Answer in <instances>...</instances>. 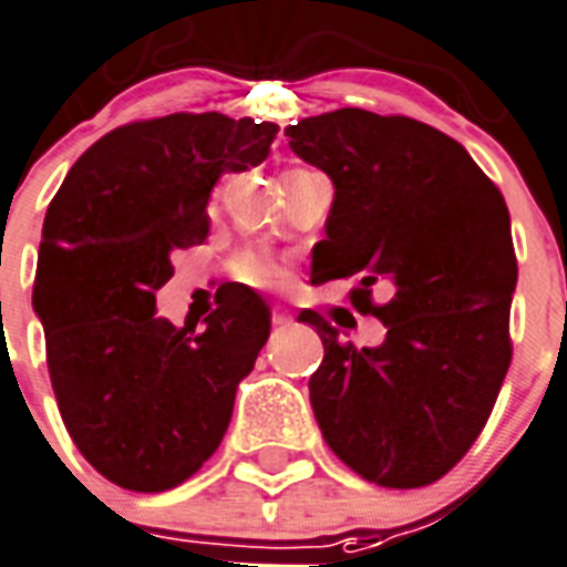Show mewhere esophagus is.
Returning a JSON list of instances; mask_svg holds the SVG:
<instances>
[{
  "mask_svg": "<svg viewBox=\"0 0 567 567\" xmlns=\"http://www.w3.org/2000/svg\"><path fill=\"white\" fill-rule=\"evenodd\" d=\"M271 324H275V328H287V324H292V316H289L287 310L275 307V310H271Z\"/></svg>",
  "mask_w": 567,
  "mask_h": 567,
  "instance_id": "1",
  "label": "esophagus"
}]
</instances>
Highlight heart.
Wrapping results in <instances>:
<instances>
[{"mask_svg": "<svg viewBox=\"0 0 567 567\" xmlns=\"http://www.w3.org/2000/svg\"><path fill=\"white\" fill-rule=\"evenodd\" d=\"M237 275L255 287H278L284 280V266L271 255H262V251H246V255L237 260Z\"/></svg>", "mask_w": 567, "mask_h": 567, "instance_id": "heart-1", "label": "heart"}]
</instances>
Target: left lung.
Instances as JSON below:
<instances>
[{"instance_id": "left-lung-1", "label": "left lung", "mask_w": 567, "mask_h": 567, "mask_svg": "<svg viewBox=\"0 0 567 567\" xmlns=\"http://www.w3.org/2000/svg\"><path fill=\"white\" fill-rule=\"evenodd\" d=\"M287 137L333 181L312 284L357 278L351 301L386 328L380 346L354 348L319 312L298 316L324 342L310 378L321 436L369 483L427 486L474 445L513 360L504 196L456 140L406 116L342 107ZM374 282L390 292L383 308L370 305Z\"/></svg>"}]
</instances>
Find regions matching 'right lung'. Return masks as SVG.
<instances>
[{"mask_svg":"<svg viewBox=\"0 0 567 567\" xmlns=\"http://www.w3.org/2000/svg\"><path fill=\"white\" fill-rule=\"evenodd\" d=\"M275 122L172 113L104 134L63 178L40 239L34 312L61 419L93 468L131 492H166L219 447L239 380L271 312L234 287L202 333L161 319L172 255L202 246L225 172L266 161Z\"/></svg>","mask_w":567,"mask_h":567,"instance_id":"1","label":"right lung"}]
</instances>
